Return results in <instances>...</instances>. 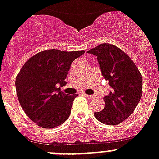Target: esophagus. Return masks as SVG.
<instances>
[{
    "mask_svg": "<svg viewBox=\"0 0 159 159\" xmlns=\"http://www.w3.org/2000/svg\"><path fill=\"white\" fill-rule=\"evenodd\" d=\"M84 95H85V96H86V98H88L89 100H93V99H95V95H86V94H84Z\"/></svg>",
    "mask_w": 159,
    "mask_h": 159,
    "instance_id": "esophagus-1",
    "label": "esophagus"
}]
</instances>
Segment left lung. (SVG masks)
Returning a JSON list of instances; mask_svg holds the SVG:
<instances>
[{
    "label": "left lung",
    "mask_w": 159,
    "mask_h": 159,
    "mask_svg": "<svg viewBox=\"0 0 159 159\" xmlns=\"http://www.w3.org/2000/svg\"><path fill=\"white\" fill-rule=\"evenodd\" d=\"M97 57L103 77L111 91L104 97V109L94 113L107 125H117L133 113L142 95V76L134 62L117 46L103 43L89 50Z\"/></svg>",
    "instance_id": "8db88e82"
}]
</instances>
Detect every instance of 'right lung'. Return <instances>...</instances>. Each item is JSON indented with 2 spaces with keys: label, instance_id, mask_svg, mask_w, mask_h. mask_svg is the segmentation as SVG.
Returning <instances> with one entry per match:
<instances>
[{
  "label": "right lung",
  "instance_id": "obj_1",
  "mask_svg": "<svg viewBox=\"0 0 159 159\" xmlns=\"http://www.w3.org/2000/svg\"><path fill=\"white\" fill-rule=\"evenodd\" d=\"M84 50H43L24 64L15 80L19 104L29 118L43 128H54L68 118L73 100L78 94L68 95L60 87L74 59Z\"/></svg>",
  "mask_w": 159,
  "mask_h": 159
}]
</instances>
